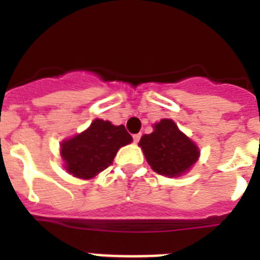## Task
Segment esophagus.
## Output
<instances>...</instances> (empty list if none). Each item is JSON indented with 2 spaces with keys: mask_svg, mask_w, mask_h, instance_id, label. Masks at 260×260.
I'll return each instance as SVG.
<instances>
[{
  "mask_svg": "<svg viewBox=\"0 0 260 260\" xmlns=\"http://www.w3.org/2000/svg\"><path fill=\"white\" fill-rule=\"evenodd\" d=\"M142 135L141 134H134L133 135V139H134V143H138L139 142V139H141Z\"/></svg>",
  "mask_w": 260,
  "mask_h": 260,
  "instance_id": "esophagus-1",
  "label": "esophagus"
}]
</instances>
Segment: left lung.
I'll return each mask as SVG.
<instances>
[{"label":"left lung","mask_w":260,"mask_h":260,"mask_svg":"<svg viewBox=\"0 0 260 260\" xmlns=\"http://www.w3.org/2000/svg\"><path fill=\"white\" fill-rule=\"evenodd\" d=\"M151 134L141 138L139 146L153 171L168 177L181 176L197 162L198 147L181 133L172 119H161Z\"/></svg>","instance_id":"obj_1"}]
</instances>
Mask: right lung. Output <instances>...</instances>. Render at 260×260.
<instances>
[{"mask_svg":"<svg viewBox=\"0 0 260 260\" xmlns=\"http://www.w3.org/2000/svg\"><path fill=\"white\" fill-rule=\"evenodd\" d=\"M132 141L123 125L95 119L86 132L61 144V156L69 173L88 180L113 164L117 151Z\"/></svg>","mask_w":260,"mask_h":260,"instance_id":"obj_1","label":"right lung"}]
</instances>
